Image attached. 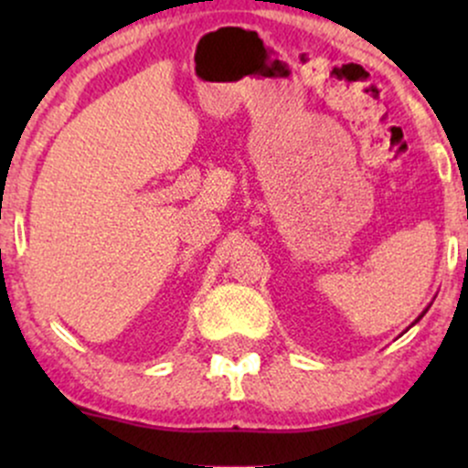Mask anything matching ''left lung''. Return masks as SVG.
Masks as SVG:
<instances>
[{"label": "left lung", "mask_w": 468, "mask_h": 468, "mask_svg": "<svg viewBox=\"0 0 468 468\" xmlns=\"http://www.w3.org/2000/svg\"><path fill=\"white\" fill-rule=\"evenodd\" d=\"M427 310H429V308H427ZM427 310H424V313H427ZM424 313H422L420 316H418V319H416V321H420V319H422V316H424ZM416 321H413V324H416ZM413 324H411V325H413Z\"/></svg>", "instance_id": "8db88e82"}]
</instances>
